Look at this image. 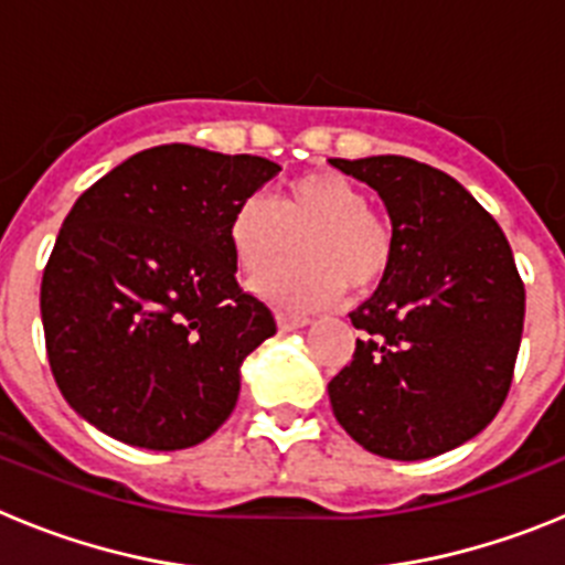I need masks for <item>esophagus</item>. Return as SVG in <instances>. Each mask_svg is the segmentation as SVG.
<instances>
[{
  "label": "esophagus",
  "instance_id": "1",
  "mask_svg": "<svg viewBox=\"0 0 565 565\" xmlns=\"http://www.w3.org/2000/svg\"><path fill=\"white\" fill-rule=\"evenodd\" d=\"M308 322H311V319H308V317H297V313H286V311L277 313L279 331H297V328H306Z\"/></svg>",
  "mask_w": 565,
  "mask_h": 565
}]
</instances>
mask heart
<instances>
[{"label": "heart", "instance_id": "heart-1", "mask_svg": "<svg viewBox=\"0 0 565 565\" xmlns=\"http://www.w3.org/2000/svg\"><path fill=\"white\" fill-rule=\"evenodd\" d=\"M367 194L339 172H308L279 189L274 203L243 198L228 217L237 266L259 274L277 266L299 237L302 259L263 274L254 291L282 311H317L351 286L367 294L393 266L391 226L373 214Z\"/></svg>", "mask_w": 565, "mask_h": 565}]
</instances>
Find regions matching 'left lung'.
Segmentation results:
<instances>
[{"mask_svg":"<svg viewBox=\"0 0 565 565\" xmlns=\"http://www.w3.org/2000/svg\"><path fill=\"white\" fill-rule=\"evenodd\" d=\"M328 163L379 192L396 239L387 277L351 313L362 339L328 384L333 416L393 461L456 450L495 418L512 384L526 311L512 248L441 169L402 154Z\"/></svg>","mask_w":565,"mask_h":565,"instance_id":"left-lung-1","label":"left lung"}]
</instances>
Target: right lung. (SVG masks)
Masks as SVG:
<instances>
[{"label":"right lung","instance_id":"right-lung-1","mask_svg":"<svg viewBox=\"0 0 565 565\" xmlns=\"http://www.w3.org/2000/svg\"><path fill=\"white\" fill-rule=\"evenodd\" d=\"M277 172L257 154L167 143L70 209L42 277V326L84 422L143 450H186L232 416L239 367L277 326L239 291L226 228Z\"/></svg>","mask_w":565,"mask_h":565}]
</instances>
